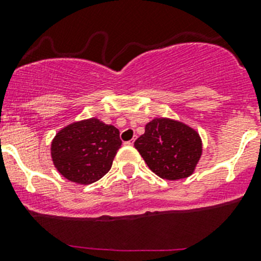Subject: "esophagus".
Here are the masks:
<instances>
[{
    "mask_svg": "<svg viewBox=\"0 0 261 261\" xmlns=\"http://www.w3.org/2000/svg\"><path fill=\"white\" fill-rule=\"evenodd\" d=\"M134 143H135V139H133V140H130V141H126V145H134Z\"/></svg>",
    "mask_w": 261,
    "mask_h": 261,
    "instance_id": "esophagus-1",
    "label": "esophagus"
}]
</instances>
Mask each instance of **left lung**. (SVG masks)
I'll use <instances>...</instances> for the list:
<instances>
[{"mask_svg": "<svg viewBox=\"0 0 261 261\" xmlns=\"http://www.w3.org/2000/svg\"><path fill=\"white\" fill-rule=\"evenodd\" d=\"M134 145L149 169L168 180L193 174L202 155L199 134L187 123L167 117L147 122L145 133Z\"/></svg>", "mask_w": 261, "mask_h": 261, "instance_id": "8db88e82", "label": "left lung"}]
</instances>
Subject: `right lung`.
<instances>
[{
    "label": "right lung",
    "mask_w": 261,
    "mask_h": 261,
    "mask_svg": "<svg viewBox=\"0 0 261 261\" xmlns=\"http://www.w3.org/2000/svg\"><path fill=\"white\" fill-rule=\"evenodd\" d=\"M121 144L120 131L115 126L92 117L58 131L50 154L53 164L65 179L87 186L109 173Z\"/></svg>",
    "instance_id": "right-lung-1"
}]
</instances>
